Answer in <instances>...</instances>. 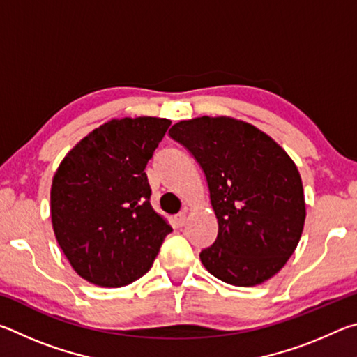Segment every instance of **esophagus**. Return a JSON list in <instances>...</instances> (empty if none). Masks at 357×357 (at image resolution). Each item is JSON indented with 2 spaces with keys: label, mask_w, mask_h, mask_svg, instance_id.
Returning <instances> with one entry per match:
<instances>
[{
  "label": "esophagus",
  "mask_w": 357,
  "mask_h": 357,
  "mask_svg": "<svg viewBox=\"0 0 357 357\" xmlns=\"http://www.w3.org/2000/svg\"><path fill=\"white\" fill-rule=\"evenodd\" d=\"M174 223H176V227H184L185 213H179L176 217H174Z\"/></svg>",
  "instance_id": "34e87169"
}]
</instances>
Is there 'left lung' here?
<instances>
[{
	"mask_svg": "<svg viewBox=\"0 0 357 357\" xmlns=\"http://www.w3.org/2000/svg\"><path fill=\"white\" fill-rule=\"evenodd\" d=\"M168 135L202 167L219 223L215 241L200 252L204 268L234 287L279 273L305 220L302 181L289 155L264 132L225 116L181 121Z\"/></svg>",
	"mask_w": 357,
	"mask_h": 357,
	"instance_id": "8db88e82",
	"label": "left lung"
}]
</instances>
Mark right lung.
<instances>
[{"instance_id":"obj_1","label":"right lung","mask_w":357,"mask_h":357,"mask_svg":"<svg viewBox=\"0 0 357 357\" xmlns=\"http://www.w3.org/2000/svg\"><path fill=\"white\" fill-rule=\"evenodd\" d=\"M170 124L151 116L113 119L59 165L50 195L53 229L84 280L105 288L138 280L173 231L151 206L144 173Z\"/></svg>"}]
</instances>
